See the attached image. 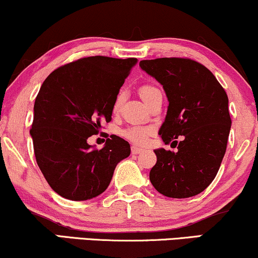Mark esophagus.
<instances>
[{
    "label": "esophagus",
    "instance_id": "34e87169",
    "mask_svg": "<svg viewBox=\"0 0 258 258\" xmlns=\"http://www.w3.org/2000/svg\"><path fill=\"white\" fill-rule=\"evenodd\" d=\"M131 151H132L133 155H139V153L144 152V150H143V149H140V148H138V146H132Z\"/></svg>",
    "mask_w": 258,
    "mask_h": 258
}]
</instances>
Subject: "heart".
<instances>
[{
  "instance_id": "b5f03b06",
  "label": "heart",
  "mask_w": 258,
  "mask_h": 258,
  "mask_svg": "<svg viewBox=\"0 0 258 258\" xmlns=\"http://www.w3.org/2000/svg\"><path fill=\"white\" fill-rule=\"evenodd\" d=\"M157 91H159L158 88H156L155 86H151V84H144V86L140 87L139 89L140 96H142V99L144 100L146 103H148L150 99L153 96V94H156ZM121 102H122V94L120 93L119 95L115 97V100H114V103H113L114 112H116V110L120 108ZM122 135L125 138L131 140L133 143H136V144L143 145L148 142L149 136L151 135V130L148 128V127L133 126V127H128V128H126L125 131L122 132Z\"/></svg>"
}]
</instances>
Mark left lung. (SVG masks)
<instances>
[{"mask_svg": "<svg viewBox=\"0 0 258 258\" xmlns=\"http://www.w3.org/2000/svg\"><path fill=\"white\" fill-rule=\"evenodd\" d=\"M167 94L169 106L159 136L177 152L155 150L157 162L150 171L156 190L168 198L200 194L212 183L226 152L231 128L226 91L206 67L188 58L140 60Z\"/></svg>", "mask_w": 258, "mask_h": 258, "instance_id": "8db88e82", "label": "left lung"}]
</instances>
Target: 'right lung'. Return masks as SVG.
<instances>
[{
	"instance_id": "1",
	"label": "right lung",
	"mask_w": 258,
	"mask_h": 258,
	"mask_svg": "<svg viewBox=\"0 0 258 258\" xmlns=\"http://www.w3.org/2000/svg\"><path fill=\"white\" fill-rule=\"evenodd\" d=\"M136 64L137 58H81L42 83L29 133L38 167L60 197L83 201L103 193L116 164L131 153L118 136H110L100 150L87 140L112 120L114 100Z\"/></svg>"
}]
</instances>
